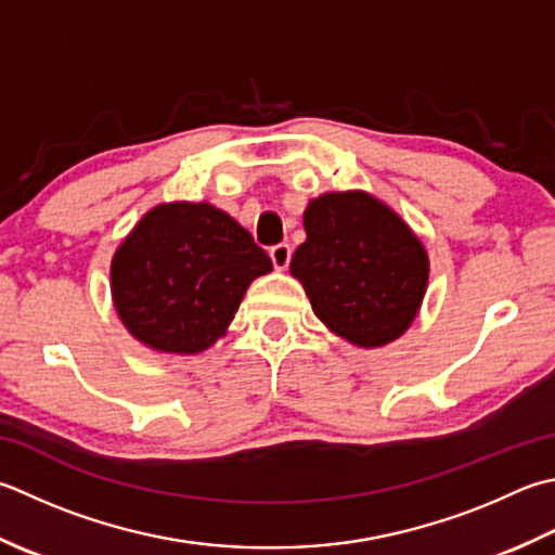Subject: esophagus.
Wrapping results in <instances>:
<instances>
[{
	"mask_svg": "<svg viewBox=\"0 0 555 555\" xmlns=\"http://www.w3.org/2000/svg\"><path fill=\"white\" fill-rule=\"evenodd\" d=\"M269 257L271 262H274V267L279 271H284L288 264H291V245L288 243H279L269 249Z\"/></svg>",
	"mask_w": 555,
	"mask_h": 555,
	"instance_id": "esophagus-1",
	"label": "esophagus"
}]
</instances>
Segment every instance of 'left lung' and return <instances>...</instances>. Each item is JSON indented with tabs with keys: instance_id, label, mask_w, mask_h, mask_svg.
I'll use <instances>...</instances> for the list:
<instances>
[{
	"instance_id": "obj_1",
	"label": "left lung",
	"mask_w": 555,
	"mask_h": 555,
	"mask_svg": "<svg viewBox=\"0 0 555 555\" xmlns=\"http://www.w3.org/2000/svg\"><path fill=\"white\" fill-rule=\"evenodd\" d=\"M291 274L314 314L361 349L399 339L428 286V255L401 216L367 192H327L302 214Z\"/></svg>"
}]
</instances>
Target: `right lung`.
Instances as JSON below:
<instances>
[{
	"instance_id": "obj_1",
	"label": "right lung",
	"mask_w": 555,
	"mask_h": 555,
	"mask_svg": "<svg viewBox=\"0 0 555 555\" xmlns=\"http://www.w3.org/2000/svg\"><path fill=\"white\" fill-rule=\"evenodd\" d=\"M271 259L233 216L209 202L158 204L111 264L113 302L127 332L163 353H202L233 322L247 286Z\"/></svg>"
}]
</instances>
